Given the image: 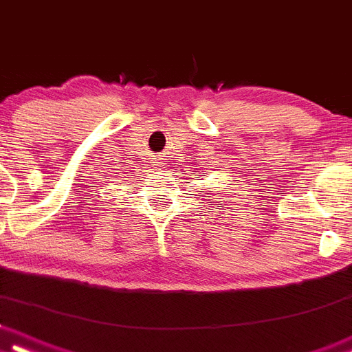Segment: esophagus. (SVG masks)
<instances>
[{"label": "esophagus", "instance_id": "34e87169", "mask_svg": "<svg viewBox=\"0 0 352 352\" xmlns=\"http://www.w3.org/2000/svg\"><path fill=\"white\" fill-rule=\"evenodd\" d=\"M166 164H168V162H166V159L162 157V155H161V157L155 159V166H157V169H164Z\"/></svg>", "mask_w": 352, "mask_h": 352}]
</instances>
